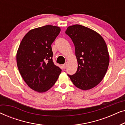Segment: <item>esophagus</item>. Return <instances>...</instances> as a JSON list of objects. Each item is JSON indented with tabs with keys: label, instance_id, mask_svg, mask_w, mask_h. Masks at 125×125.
<instances>
[{
	"label": "esophagus",
	"instance_id": "obj_1",
	"mask_svg": "<svg viewBox=\"0 0 125 125\" xmlns=\"http://www.w3.org/2000/svg\"><path fill=\"white\" fill-rule=\"evenodd\" d=\"M66 64H64L62 65V68H63V69H65V68H66Z\"/></svg>",
	"mask_w": 125,
	"mask_h": 125
}]
</instances>
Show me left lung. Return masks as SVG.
<instances>
[{
    "instance_id": "8db88e82",
    "label": "left lung",
    "mask_w": 125,
    "mask_h": 125,
    "mask_svg": "<svg viewBox=\"0 0 125 125\" xmlns=\"http://www.w3.org/2000/svg\"><path fill=\"white\" fill-rule=\"evenodd\" d=\"M74 43L78 68L68 76L77 88L89 90L102 81L109 64V54L103 37L96 31L83 25L69 26L65 31Z\"/></svg>"
}]
</instances>
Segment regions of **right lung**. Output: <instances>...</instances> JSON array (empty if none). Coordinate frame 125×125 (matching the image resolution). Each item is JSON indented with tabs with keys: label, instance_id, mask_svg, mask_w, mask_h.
<instances>
[{
	"label": "right lung",
	"instance_id": "1",
	"mask_svg": "<svg viewBox=\"0 0 125 125\" xmlns=\"http://www.w3.org/2000/svg\"><path fill=\"white\" fill-rule=\"evenodd\" d=\"M57 26L32 29L22 39L16 53L19 71L32 90L44 93L53 86L61 69L52 61L51 44L60 32Z\"/></svg>",
	"mask_w": 125,
	"mask_h": 125
}]
</instances>
